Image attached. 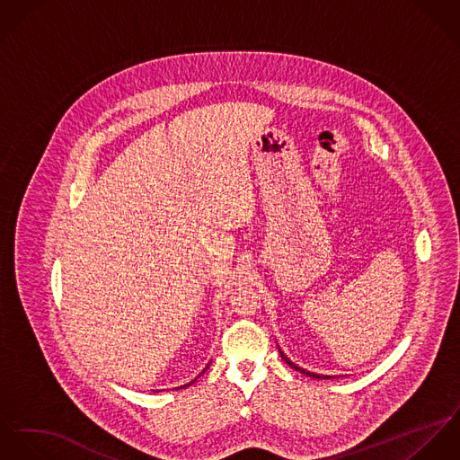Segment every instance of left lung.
<instances>
[{"label":"left lung","mask_w":460,"mask_h":460,"mask_svg":"<svg viewBox=\"0 0 460 460\" xmlns=\"http://www.w3.org/2000/svg\"><path fill=\"white\" fill-rule=\"evenodd\" d=\"M279 353H280V357L282 359L289 365V367H293L295 370H298V372H302V374H305L308 377H314V379H330V377H333V376H324V374H315V372H310V370H305V368H302V367H298L296 363H293L289 358L286 357L282 351H280V348H279Z\"/></svg>","instance_id":"left-lung-1"}]
</instances>
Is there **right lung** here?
I'll return each mask as SVG.
<instances>
[{
  "label": "right lung",
  "instance_id": "1",
  "mask_svg": "<svg viewBox=\"0 0 460 460\" xmlns=\"http://www.w3.org/2000/svg\"><path fill=\"white\" fill-rule=\"evenodd\" d=\"M208 367H209V363H208V365H206L205 368H203V372H201V374H205V370L206 368H208ZM201 374H199V376H201ZM199 376H198V377H199ZM198 377H196V379H198ZM196 379H192V381H190V383H187V385H183V386H178V390H180V388H187V386H190V385H192V383H194V381H196Z\"/></svg>",
  "mask_w": 460,
  "mask_h": 460
}]
</instances>
